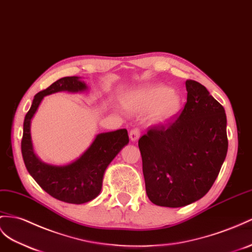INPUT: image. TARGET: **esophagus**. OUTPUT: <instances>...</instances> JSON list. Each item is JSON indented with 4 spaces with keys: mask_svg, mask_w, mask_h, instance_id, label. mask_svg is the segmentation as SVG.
Segmentation results:
<instances>
[{
    "mask_svg": "<svg viewBox=\"0 0 252 252\" xmlns=\"http://www.w3.org/2000/svg\"><path fill=\"white\" fill-rule=\"evenodd\" d=\"M139 136H140V131L138 130V128H133V130H131L130 138L132 141H137Z\"/></svg>",
    "mask_w": 252,
    "mask_h": 252,
    "instance_id": "obj_1",
    "label": "esophagus"
}]
</instances>
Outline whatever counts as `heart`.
I'll return each instance as SVG.
<instances>
[{
	"mask_svg": "<svg viewBox=\"0 0 252 252\" xmlns=\"http://www.w3.org/2000/svg\"><path fill=\"white\" fill-rule=\"evenodd\" d=\"M125 105L134 112L151 111L150 120L163 125L178 116L182 108L180 95L173 89L162 84H150L135 89L124 98Z\"/></svg>",
	"mask_w": 252,
	"mask_h": 252,
	"instance_id": "b5f03b06",
	"label": "heart"
}]
</instances>
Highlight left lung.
I'll list each match as a JSON object with an SVG mask.
<instances>
[{
    "instance_id": "left-lung-1",
    "label": "left lung",
    "mask_w": 252,
    "mask_h": 252,
    "mask_svg": "<svg viewBox=\"0 0 252 252\" xmlns=\"http://www.w3.org/2000/svg\"><path fill=\"white\" fill-rule=\"evenodd\" d=\"M185 85L188 102L179 117L151 127L138 140L148 198L167 208L201 199L228 151L224 108L200 83L188 80Z\"/></svg>"
}]
</instances>
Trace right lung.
I'll return each instance as SVG.
<instances>
[{"label": "right lung", "mask_w": 252, "mask_h": 252, "mask_svg": "<svg viewBox=\"0 0 252 252\" xmlns=\"http://www.w3.org/2000/svg\"><path fill=\"white\" fill-rule=\"evenodd\" d=\"M87 89L85 82L81 81L80 77H62L34 96L23 124L21 151L30 175L49 195L73 204L86 203L99 196L107 166L128 144L127 131L120 128L100 133L79 158L68 165L55 166L43 163L35 154L31 137V122L46 95L59 92H85Z\"/></svg>", "instance_id": "add662e5"}]
</instances>
